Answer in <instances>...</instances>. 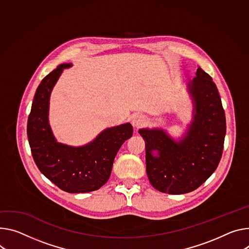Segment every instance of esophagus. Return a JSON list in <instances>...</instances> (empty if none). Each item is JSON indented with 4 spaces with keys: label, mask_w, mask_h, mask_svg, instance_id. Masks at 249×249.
Returning <instances> with one entry per match:
<instances>
[{
    "label": "esophagus",
    "mask_w": 249,
    "mask_h": 249,
    "mask_svg": "<svg viewBox=\"0 0 249 249\" xmlns=\"http://www.w3.org/2000/svg\"><path fill=\"white\" fill-rule=\"evenodd\" d=\"M145 123H146V118L143 115H135L132 118V125L135 128H140L144 126Z\"/></svg>",
    "instance_id": "obj_1"
}]
</instances>
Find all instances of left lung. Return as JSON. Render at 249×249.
I'll return each instance as SVG.
<instances>
[{
    "label": "left lung",
    "instance_id": "8db88e82",
    "mask_svg": "<svg viewBox=\"0 0 249 249\" xmlns=\"http://www.w3.org/2000/svg\"><path fill=\"white\" fill-rule=\"evenodd\" d=\"M196 75L188 83L194 118L183 139L176 141L162 129L139 130L146 145L149 180L162 193L195 191L215 171L222 155L227 124L218 90L200 67Z\"/></svg>",
    "mask_w": 249,
    "mask_h": 249
}]
</instances>
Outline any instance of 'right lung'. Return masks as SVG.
I'll list each match as a JSON object with an SVG mask.
<instances>
[{
	"label": "right lung",
	"mask_w": 249,
	"mask_h": 249,
	"mask_svg": "<svg viewBox=\"0 0 249 249\" xmlns=\"http://www.w3.org/2000/svg\"><path fill=\"white\" fill-rule=\"evenodd\" d=\"M71 65H58L36 88L28 119V138L38 170L60 190L79 194L96 191L106 184L115 156L132 137L133 127L126 123L107 128L82 147L67 146L55 140L49 123L50 96L62 71Z\"/></svg>",
	"instance_id": "add662e5"
}]
</instances>
